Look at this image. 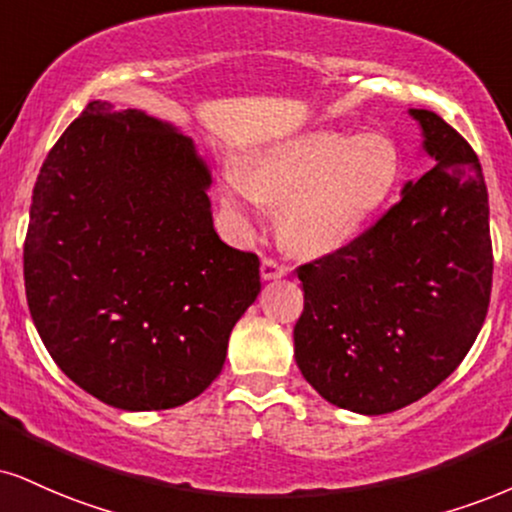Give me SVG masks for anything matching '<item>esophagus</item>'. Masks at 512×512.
Wrapping results in <instances>:
<instances>
[{
    "label": "esophagus",
    "mask_w": 512,
    "mask_h": 512,
    "mask_svg": "<svg viewBox=\"0 0 512 512\" xmlns=\"http://www.w3.org/2000/svg\"><path fill=\"white\" fill-rule=\"evenodd\" d=\"M288 274V267L274 257H264L262 260V279L272 281V279H281V276Z\"/></svg>",
    "instance_id": "esophagus-1"
}]
</instances>
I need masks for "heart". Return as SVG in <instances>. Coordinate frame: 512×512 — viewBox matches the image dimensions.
Masks as SVG:
<instances>
[{"label": "heart", "instance_id": "b5f03b06", "mask_svg": "<svg viewBox=\"0 0 512 512\" xmlns=\"http://www.w3.org/2000/svg\"><path fill=\"white\" fill-rule=\"evenodd\" d=\"M398 176V150L384 135L315 131L262 150L250 174L226 171L224 193L252 219L279 202L283 243L298 255L322 257L360 236L389 202Z\"/></svg>", "mask_w": 512, "mask_h": 512}]
</instances>
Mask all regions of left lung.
<instances>
[{"label":"left lung","instance_id":"8db88e82","mask_svg":"<svg viewBox=\"0 0 512 512\" xmlns=\"http://www.w3.org/2000/svg\"><path fill=\"white\" fill-rule=\"evenodd\" d=\"M410 114L432 169L353 243L295 269V362L319 396L362 415L405 408L451 377L491 298L482 164L439 114Z\"/></svg>","mask_w":512,"mask_h":512}]
</instances>
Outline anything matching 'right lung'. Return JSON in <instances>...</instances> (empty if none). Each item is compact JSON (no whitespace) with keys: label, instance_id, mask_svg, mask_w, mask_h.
<instances>
[{"label":"right lung","instance_id":"add662e5","mask_svg":"<svg viewBox=\"0 0 512 512\" xmlns=\"http://www.w3.org/2000/svg\"><path fill=\"white\" fill-rule=\"evenodd\" d=\"M193 140L90 102L42 164L23 245L35 329L61 372L121 410L188 403L219 377L260 293V257L226 245Z\"/></svg>","mask_w":512,"mask_h":512}]
</instances>
